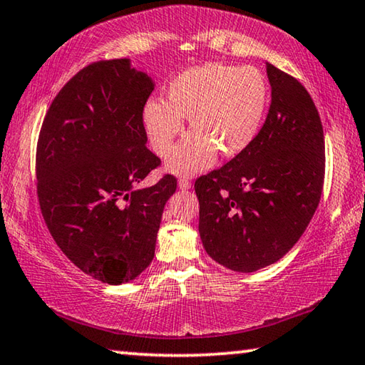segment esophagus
I'll list each match as a JSON object with an SVG mask.
<instances>
[{
  "mask_svg": "<svg viewBox=\"0 0 365 365\" xmlns=\"http://www.w3.org/2000/svg\"><path fill=\"white\" fill-rule=\"evenodd\" d=\"M178 188H180V190H190L191 188V182L188 180V178H180V180H178Z\"/></svg>",
  "mask_w": 365,
  "mask_h": 365,
  "instance_id": "34e87169",
  "label": "esophagus"
}]
</instances>
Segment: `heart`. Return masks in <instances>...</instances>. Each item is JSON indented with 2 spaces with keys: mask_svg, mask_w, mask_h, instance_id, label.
Masks as SVG:
<instances>
[{
  "mask_svg": "<svg viewBox=\"0 0 365 365\" xmlns=\"http://www.w3.org/2000/svg\"><path fill=\"white\" fill-rule=\"evenodd\" d=\"M269 106V83L252 66L205 64L182 72L169 83L168 100L151 98L143 106V125L151 148L165 156L190 117L195 128L165 168L175 175H195L222 156L235 158L255 143Z\"/></svg>",
  "mask_w": 365,
  "mask_h": 365,
  "instance_id": "1",
  "label": "heart"
}]
</instances>
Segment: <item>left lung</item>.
<instances>
[{"instance_id":"obj_1","label":"left lung","mask_w":365,"mask_h":365,"mask_svg":"<svg viewBox=\"0 0 365 365\" xmlns=\"http://www.w3.org/2000/svg\"><path fill=\"white\" fill-rule=\"evenodd\" d=\"M272 103L248 150L195 183L200 237L215 262L256 272L298 242L322 195L324 130L312 98L265 63Z\"/></svg>"}]
</instances>
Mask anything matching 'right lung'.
Wrapping results in <instances>:
<instances>
[{"label":"right lung","mask_w":365,"mask_h":365,"mask_svg":"<svg viewBox=\"0 0 365 365\" xmlns=\"http://www.w3.org/2000/svg\"><path fill=\"white\" fill-rule=\"evenodd\" d=\"M154 80L132 61H100L67 82L43 120L36 180L43 219L61 251L109 285L151 264L177 180L140 183L160 164L146 148L143 106Z\"/></svg>","instance_id":"obj_1"}]
</instances>
